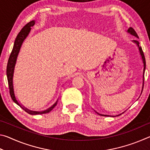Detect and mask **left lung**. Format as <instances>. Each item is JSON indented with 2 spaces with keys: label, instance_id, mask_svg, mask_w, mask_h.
<instances>
[{
  "label": "left lung",
  "instance_id": "8db88e82",
  "mask_svg": "<svg viewBox=\"0 0 150 150\" xmlns=\"http://www.w3.org/2000/svg\"><path fill=\"white\" fill-rule=\"evenodd\" d=\"M128 33H130V34L134 35V36H136V38H138V35L137 34V33L136 32L135 30H134V28H132V27H130L128 29ZM134 42H135L136 44L138 45V46L139 47V52H140V55L142 56V60H143V63H144V73H143V86H142V91H143V88H144V72H145V69H146V59H145V56H144V52H143V50H142V47H139V42L137 41V40H134ZM105 116V115H104Z\"/></svg>",
  "mask_w": 150,
  "mask_h": 150
}]
</instances>
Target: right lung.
<instances>
[{"label":"right lung","mask_w":150,"mask_h":150,"mask_svg":"<svg viewBox=\"0 0 150 150\" xmlns=\"http://www.w3.org/2000/svg\"><path fill=\"white\" fill-rule=\"evenodd\" d=\"M35 24V21L34 20H32V21H30L28 22L27 24L25 25V26L22 28V29L21 30L18 34L16 36V38L15 40L14 44V46L13 48H12V52L11 55H10V57L8 58V63H7V67H6V75H7V79H8V87H9V92H10V95H11V96L12 98V100L14 102L17 104L18 105L20 106L23 110L28 112L30 115H42V114H45V113H48L49 112L54 108L55 106H56L57 103V100L56 101L54 105L51 106L50 108H49L47 110H45L44 111H42V112H36V111H32L24 107L23 106H22L20 104L18 103V101L16 100V97H15L14 95V88H13V83H12V79H13V73H14V66L15 64H16V58L18 56V54L20 52V47H21V45L23 43L24 40L25 38L27 37V35H28L29 32L31 30V28Z\"/></svg>","instance_id":"add662e5"}]
</instances>
